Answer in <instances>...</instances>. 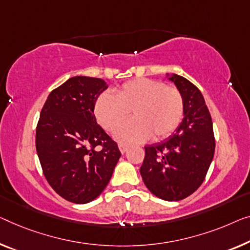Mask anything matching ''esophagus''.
I'll return each instance as SVG.
<instances>
[{
    "label": "esophagus",
    "mask_w": 250,
    "mask_h": 250,
    "mask_svg": "<svg viewBox=\"0 0 250 250\" xmlns=\"http://www.w3.org/2000/svg\"><path fill=\"white\" fill-rule=\"evenodd\" d=\"M129 146H126V145H124V144H119V149H120L121 154H125L126 150H128Z\"/></svg>",
    "instance_id": "1"
}]
</instances>
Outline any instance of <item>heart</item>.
Wrapping results in <instances>:
<instances>
[{
	"label": "heart",
	"mask_w": 250,
	"mask_h": 250,
	"mask_svg": "<svg viewBox=\"0 0 250 250\" xmlns=\"http://www.w3.org/2000/svg\"><path fill=\"white\" fill-rule=\"evenodd\" d=\"M131 113L132 121L121 125L114 137L121 143H141L150 137L161 140L180 125L184 103L176 88L159 81L138 78L110 93H102L94 104V115L105 130L117 129Z\"/></svg>",
	"instance_id": "b5f03b06"
}]
</instances>
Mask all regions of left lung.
<instances>
[{"mask_svg":"<svg viewBox=\"0 0 250 250\" xmlns=\"http://www.w3.org/2000/svg\"><path fill=\"white\" fill-rule=\"evenodd\" d=\"M165 76L183 98L184 118L169 138L145 147L140 174L152 194L165 201H180L203 183L213 159L215 141L202 93L184 77Z\"/></svg>","mask_w":250,"mask_h":250,"instance_id":"8db88e82","label":"left lung"}]
</instances>
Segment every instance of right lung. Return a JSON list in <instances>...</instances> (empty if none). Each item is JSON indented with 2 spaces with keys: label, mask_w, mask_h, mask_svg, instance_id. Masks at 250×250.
<instances>
[{
  "label": "right lung",
  "mask_w": 250,
  "mask_h": 250,
  "mask_svg": "<svg viewBox=\"0 0 250 250\" xmlns=\"http://www.w3.org/2000/svg\"><path fill=\"white\" fill-rule=\"evenodd\" d=\"M106 88L101 78L72 77L50 93L40 113L37 154L48 183L69 202L95 200L121 156L94 115L96 99Z\"/></svg>",
  "instance_id": "1"
}]
</instances>
